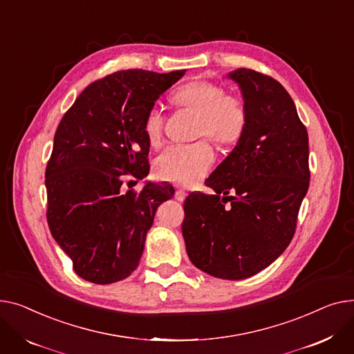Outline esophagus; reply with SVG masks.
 <instances>
[{
    "mask_svg": "<svg viewBox=\"0 0 354 354\" xmlns=\"http://www.w3.org/2000/svg\"><path fill=\"white\" fill-rule=\"evenodd\" d=\"M185 196H187V193H185L183 189H177L176 193H174V197H176V200H178V201H184Z\"/></svg>",
    "mask_w": 354,
    "mask_h": 354,
    "instance_id": "obj_1",
    "label": "esophagus"
}]
</instances>
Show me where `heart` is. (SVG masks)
<instances>
[{
	"instance_id": "b5f03b06",
	"label": "heart",
	"mask_w": 354,
	"mask_h": 354,
	"mask_svg": "<svg viewBox=\"0 0 354 354\" xmlns=\"http://www.w3.org/2000/svg\"><path fill=\"white\" fill-rule=\"evenodd\" d=\"M171 102L178 109L197 113L196 136H207L214 142L230 145L237 142L247 124L244 102L225 95L221 86L212 81L196 80L178 87L171 94ZM165 115L158 107L144 115L142 130L149 142L157 145L164 133ZM214 153L207 141L192 144H170L156 160V171L162 178L180 185H193L210 171Z\"/></svg>"
}]
</instances>
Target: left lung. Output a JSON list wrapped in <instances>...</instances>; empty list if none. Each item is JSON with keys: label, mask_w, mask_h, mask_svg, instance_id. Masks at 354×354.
Listing matches in <instances>:
<instances>
[{"label": "left lung", "mask_w": 354, "mask_h": 354, "mask_svg": "<svg viewBox=\"0 0 354 354\" xmlns=\"http://www.w3.org/2000/svg\"><path fill=\"white\" fill-rule=\"evenodd\" d=\"M228 78L241 90L245 130L205 180L214 194L185 198L181 230L197 268L243 280L272 264L295 236L310 181L308 136L279 81L248 68Z\"/></svg>", "instance_id": "obj_1"}]
</instances>
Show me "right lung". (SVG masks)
Listing matches in <instances>:
<instances>
[{"label": "right lung", "mask_w": 354, "mask_h": 354, "mask_svg": "<svg viewBox=\"0 0 354 354\" xmlns=\"http://www.w3.org/2000/svg\"><path fill=\"white\" fill-rule=\"evenodd\" d=\"M117 71L82 91L62 117L46 170L47 221L75 273L95 284L129 277L138 266L157 207L173 197L169 183L147 181L124 193V176L150 171L144 115L184 75Z\"/></svg>", "instance_id": "add662e5"}]
</instances>
